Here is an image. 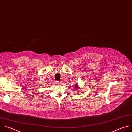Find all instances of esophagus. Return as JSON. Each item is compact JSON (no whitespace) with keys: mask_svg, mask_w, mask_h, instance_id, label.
Instances as JSON below:
<instances>
[{"mask_svg":"<svg viewBox=\"0 0 132 132\" xmlns=\"http://www.w3.org/2000/svg\"><path fill=\"white\" fill-rule=\"evenodd\" d=\"M56 85H60L61 84V82L60 81H56Z\"/></svg>","mask_w":132,"mask_h":132,"instance_id":"obj_1","label":"esophagus"}]
</instances>
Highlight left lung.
<instances>
[{
  "instance_id": "8db88e82",
  "label": "left lung",
  "mask_w": 132,
  "mask_h": 132,
  "mask_svg": "<svg viewBox=\"0 0 132 132\" xmlns=\"http://www.w3.org/2000/svg\"><path fill=\"white\" fill-rule=\"evenodd\" d=\"M78 84H76V85H75V87H76V90H78V89H79V86H78Z\"/></svg>"
}]
</instances>
